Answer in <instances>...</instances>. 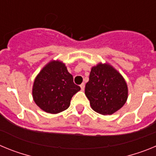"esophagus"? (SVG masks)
Listing matches in <instances>:
<instances>
[{
	"label": "esophagus",
	"instance_id": "34e87169",
	"mask_svg": "<svg viewBox=\"0 0 156 156\" xmlns=\"http://www.w3.org/2000/svg\"><path fill=\"white\" fill-rule=\"evenodd\" d=\"M84 87H85V84L83 83H81L80 84V88H81V90H82V91H83V90H84Z\"/></svg>",
	"mask_w": 156,
	"mask_h": 156
}]
</instances>
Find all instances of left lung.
<instances>
[{
	"label": "left lung",
	"mask_w": 156,
	"mask_h": 156,
	"mask_svg": "<svg viewBox=\"0 0 156 156\" xmlns=\"http://www.w3.org/2000/svg\"><path fill=\"white\" fill-rule=\"evenodd\" d=\"M85 94L94 111L112 115L126 103L128 87L124 78L113 66L100 62L91 68Z\"/></svg>",
	"instance_id": "8db88e82"
}]
</instances>
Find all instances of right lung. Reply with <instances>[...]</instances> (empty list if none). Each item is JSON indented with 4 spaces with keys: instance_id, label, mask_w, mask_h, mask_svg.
<instances>
[{
    "instance_id": "right-lung-1",
    "label": "right lung",
    "mask_w": 156,
    "mask_h": 156,
    "mask_svg": "<svg viewBox=\"0 0 156 156\" xmlns=\"http://www.w3.org/2000/svg\"><path fill=\"white\" fill-rule=\"evenodd\" d=\"M79 90L80 87L73 83V77L65 63L52 60L36 76L32 94L34 102L41 109L57 114L69 107L72 98Z\"/></svg>"
}]
</instances>
